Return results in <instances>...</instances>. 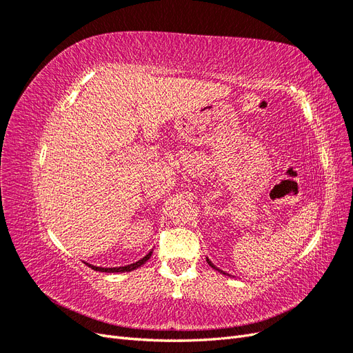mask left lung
Segmentation results:
<instances>
[{"label":"left lung","instance_id":"left-lung-1","mask_svg":"<svg viewBox=\"0 0 353 353\" xmlns=\"http://www.w3.org/2000/svg\"><path fill=\"white\" fill-rule=\"evenodd\" d=\"M206 262H208V263H209V265L212 266V268H213V270H216V271H219V272H221V274H223V275H228L227 272H223V271H221L219 268H216V266H215V265H213V263H212V262L209 261V258H206Z\"/></svg>","mask_w":353,"mask_h":353}]
</instances>
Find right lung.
<instances>
[{
  "label": "right lung",
  "instance_id": "obj_1",
  "mask_svg": "<svg viewBox=\"0 0 353 353\" xmlns=\"http://www.w3.org/2000/svg\"><path fill=\"white\" fill-rule=\"evenodd\" d=\"M152 253L153 252H148L143 259H140L138 262H135V263H131V265H126V266H116V268H103V266H94V265H91V263H87L91 270H94V271H100V272H130V271H134V270H137V268H140L141 265H144L148 259H150V256H152Z\"/></svg>",
  "mask_w": 353,
  "mask_h": 353
}]
</instances>
